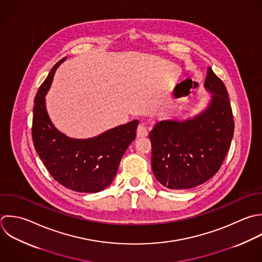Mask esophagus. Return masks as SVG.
<instances>
[{
	"label": "esophagus",
	"mask_w": 262,
	"mask_h": 262,
	"mask_svg": "<svg viewBox=\"0 0 262 262\" xmlns=\"http://www.w3.org/2000/svg\"><path fill=\"white\" fill-rule=\"evenodd\" d=\"M148 134H149V126L146 125L145 123L139 124V126L137 128L138 138H145L148 136Z\"/></svg>",
	"instance_id": "1"
}]
</instances>
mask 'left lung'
Here are the masks:
<instances>
[{
	"mask_svg": "<svg viewBox=\"0 0 262 262\" xmlns=\"http://www.w3.org/2000/svg\"><path fill=\"white\" fill-rule=\"evenodd\" d=\"M207 107L192 118L157 121L150 132L156 180L171 190L204 184L221 168L234 136V117L223 80L209 67L204 83Z\"/></svg>",
	"mask_w": 262,
	"mask_h": 262,
	"instance_id": "left-lung-1",
	"label": "left lung"
}]
</instances>
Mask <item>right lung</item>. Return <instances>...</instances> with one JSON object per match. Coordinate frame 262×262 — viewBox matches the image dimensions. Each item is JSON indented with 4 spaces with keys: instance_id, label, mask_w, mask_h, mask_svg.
<instances>
[{
    "instance_id": "obj_1",
    "label": "right lung",
    "mask_w": 262,
    "mask_h": 262,
    "mask_svg": "<svg viewBox=\"0 0 262 262\" xmlns=\"http://www.w3.org/2000/svg\"><path fill=\"white\" fill-rule=\"evenodd\" d=\"M61 59L39 86L34 99L32 141L50 174L62 186L79 193H98L116 176L120 160L136 139L139 120L108 129L90 139L69 138L52 123L46 98Z\"/></svg>"
}]
</instances>
